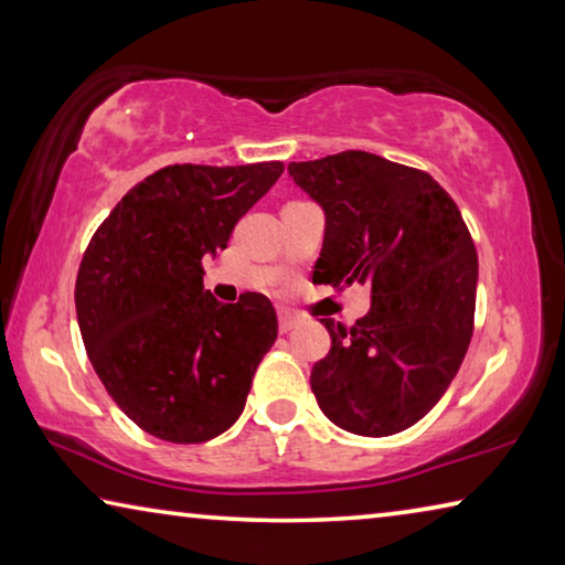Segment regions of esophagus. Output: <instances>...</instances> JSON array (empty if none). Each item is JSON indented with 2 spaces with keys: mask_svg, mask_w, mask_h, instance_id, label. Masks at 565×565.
<instances>
[{
  "mask_svg": "<svg viewBox=\"0 0 565 565\" xmlns=\"http://www.w3.org/2000/svg\"><path fill=\"white\" fill-rule=\"evenodd\" d=\"M299 317H294V313H289V311H281L279 313V331L281 333H289L291 329H296V327H299Z\"/></svg>",
  "mask_w": 565,
  "mask_h": 565,
  "instance_id": "esophagus-1",
  "label": "esophagus"
}]
</instances>
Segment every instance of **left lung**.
<instances>
[{"label":"left lung","mask_w":565,"mask_h":565,"mask_svg":"<svg viewBox=\"0 0 565 565\" xmlns=\"http://www.w3.org/2000/svg\"><path fill=\"white\" fill-rule=\"evenodd\" d=\"M289 174L327 214L313 284L371 286V309L351 329L321 319L331 351L311 369L313 396L343 431H404L446 394L471 343L473 238L420 169L351 149L291 161Z\"/></svg>","instance_id":"obj_1"}]
</instances>
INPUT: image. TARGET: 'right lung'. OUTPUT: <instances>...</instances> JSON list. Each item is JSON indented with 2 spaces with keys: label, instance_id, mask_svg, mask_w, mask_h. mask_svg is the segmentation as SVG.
<instances>
[{
  "label": "right lung",
  "instance_id": "right-lung-1",
  "mask_svg": "<svg viewBox=\"0 0 565 565\" xmlns=\"http://www.w3.org/2000/svg\"><path fill=\"white\" fill-rule=\"evenodd\" d=\"M281 161L171 164L124 194L84 252L76 319L107 394L169 444H204L242 416L279 321L264 294L204 289L206 254L281 177Z\"/></svg>",
  "mask_w": 565,
  "mask_h": 565
}]
</instances>
